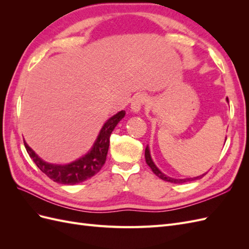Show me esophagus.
<instances>
[{
    "instance_id": "34e87169",
    "label": "esophagus",
    "mask_w": 249,
    "mask_h": 249,
    "mask_svg": "<svg viewBox=\"0 0 249 249\" xmlns=\"http://www.w3.org/2000/svg\"><path fill=\"white\" fill-rule=\"evenodd\" d=\"M146 102V96L144 94H137L134 96V99L131 104V108L134 112H138L144 103Z\"/></svg>"
}]
</instances>
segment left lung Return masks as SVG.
<instances>
[{"label":"left lung","mask_w":249,"mask_h":249,"mask_svg":"<svg viewBox=\"0 0 249 249\" xmlns=\"http://www.w3.org/2000/svg\"><path fill=\"white\" fill-rule=\"evenodd\" d=\"M229 101V100H228ZM145 162L146 164L148 165V166L150 167V169L153 170V172L155 173V175L160 178L161 179L163 180H166V182H170V183H175V184H183V183H186V182H190V180H194V179H198V178H201L203 176L206 175H202V176H199V177H196V178H184V179H177V178H168L165 175H163V173L157 168L156 165L154 164L152 158H150V155H149V149H148V146L145 147Z\"/></svg>","instance_id":"left-lung-1"}]
</instances>
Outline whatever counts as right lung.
<instances>
[{
	"label": "right lung",
	"mask_w": 249,
	"mask_h": 249,
	"mask_svg": "<svg viewBox=\"0 0 249 249\" xmlns=\"http://www.w3.org/2000/svg\"><path fill=\"white\" fill-rule=\"evenodd\" d=\"M124 111L118 112L104 124L92 149L85 157L69 165H53L43 162L24 141L27 153L44 175L58 184L74 185L92 178L104 166L107 159L110 136L116 124L124 118Z\"/></svg>",
	"instance_id": "1"
}]
</instances>
